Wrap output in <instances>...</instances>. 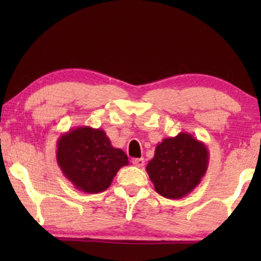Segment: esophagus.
<instances>
[{
	"label": "esophagus",
	"mask_w": 261,
	"mask_h": 261,
	"mask_svg": "<svg viewBox=\"0 0 261 261\" xmlns=\"http://www.w3.org/2000/svg\"><path fill=\"white\" fill-rule=\"evenodd\" d=\"M132 163H134V165H135L136 167L141 168V167H143V166L145 165V160H144L143 158H140V159H134V160H132Z\"/></svg>",
	"instance_id": "esophagus-1"
}]
</instances>
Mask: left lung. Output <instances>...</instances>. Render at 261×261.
Segmentation results:
<instances>
[{
	"label": "left lung",
	"instance_id": "1",
	"mask_svg": "<svg viewBox=\"0 0 261 261\" xmlns=\"http://www.w3.org/2000/svg\"><path fill=\"white\" fill-rule=\"evenodd\" d=\"M210 152L188 132L165 138L146 166L155 191L168 199H179L200 183L208 168Z\"/></svg>",
	"mask_w": 261,
	"mask_h": 261
}]
</instances>
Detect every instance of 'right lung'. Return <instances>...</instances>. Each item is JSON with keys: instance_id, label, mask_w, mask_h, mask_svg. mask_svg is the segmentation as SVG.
<instances>
[{"instance_id": "obj_1", "label": "right lung", "mask_w": 261, "mask_h": 261, "mask_svg": "<svg viewBox=\"0 0 261 261\" xmlns=\"http://www.w3.org/2000/svg\"><path fill=\"white\" fill-rule=\"evenodd\" d=\"M56 160L64 177L85 193L107 190L117 171L129 165L126 154L113 147L101 129L78 126L57 140Z\"/></svg>"}]
</instances>
